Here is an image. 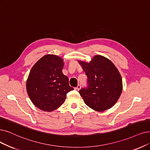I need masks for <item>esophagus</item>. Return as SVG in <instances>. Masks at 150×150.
<instances>
[{"label":"esophagus","mask_w":150,"mask_h":150,"mask_svg":"<svg viewBox=\"0 0 150 150\" xmlns=\"http://www.w3.org/2000/svg\"><path fill=\"white\" fill-rule=\"evenodd\" d=\"M81 88V85L79 84L76 87H75V90H76V91H79Z\"/></svg>","instance_id":"34e87169"}]
</instances>
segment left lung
<instances>
[{
	"label": "left lung",
	"mask_w": 150,
	"mask_h": 150,
	"mask_svg": "<svg viewBox=\"0 0 150 150\" xmlns=\"http://www.w3.org/2000/svg\"><path fill=\"white\" fill-rule=\"evenodd\" d=\"M79 63L87 76V87L79 92L85 103L99 112L111 108L122 91L121 76L115 64L101 55H95L90 63Z\"/></svg>",
	"instance_id": "1"
}]
</instances>
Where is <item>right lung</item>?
<instances>
[{
    "label": "right lung",
    "instance_id": "add662e5",
    "mask_svg": "<svg viewBox=\"0 0 150 150\" xmlns=\"http://www.w3.org/2000/svg\"><path fill=\"white\" fill-rule=\"evenodd\" d=\"M63 59L55 55H46L30 71L26 90L33 104L44 111H52L65 101L67 93L74 90L62 73Z\"/></svg>",
    "mask_w": 150,
    "mask_h": 150
}]
</instances>
